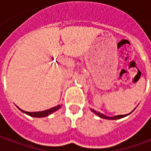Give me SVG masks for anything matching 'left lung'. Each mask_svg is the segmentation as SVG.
I'll list each match as a JSON object with an SVG mask.
<instances>
[{
	"label": "left lung",
	"instance_id": "8db88e82",
	"mask_svg": "<svg viewBox=\"0 0 151 151\" xmlns=\"http://www.w3.org/2000/svg\"><path fill=\"white\" fill-rule=\"evenodd\" d=\"M133 110H134V109H133ZM91 111L92 112H94L95 115H97L98 116L101 117V118H103V119H106V120H118V119H121V118H123V117H125L127 116H129V115L133 111H132L130 113L126 114V115H118V116H106V115H104V114L100 113V112L95 111V110H94V109H91Z\"/></svg>",
	"mask_w": 151,
	"mask_h": 151
}]
</instances>
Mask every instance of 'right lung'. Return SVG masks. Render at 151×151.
<instances>
[{
	"mask_svg": "<svg viewBox=\"0 0 151 151\" xmlns=\"http://www.w3.org/2000/svg\"><path fill=\"white\" fill-rule=\"evenodd\" d=\"M61 108V105H57L56 107H54V108H50V109H47V110H45V111H34V112H28V111H23V110H22L20 108H18L21 111H22L23 113L27 114L28 116H30L32 117H37V118H40V117H45L47 116H49L53 112H55L56 111H57L58 109Z\"/></svg>",
	"mask_w": 151,
	"mask_h": 151,
	"instance_id": "right-lung-1",
	"label": "right lung"
}]
</instances>
